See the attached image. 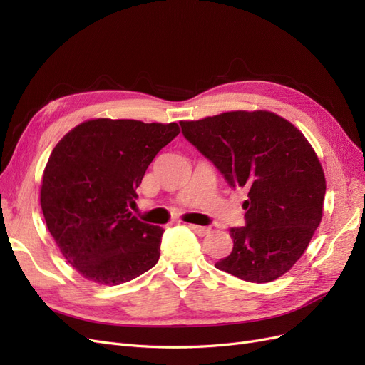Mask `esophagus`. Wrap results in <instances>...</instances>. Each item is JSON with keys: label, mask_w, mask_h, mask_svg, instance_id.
Returning a JSON list of instances; mask_svg holds the SVG:
<instances>
[{"label": "esophagus", "mask_w": 365, "mask_h": 365, "mask_svg": "<svg viewBox=\"0 0 365 365\" xmlns=\"http://www.w3.org/2000/svg\"><path fill=\"white\" fill-rule=\"evenodd\" d=\"M189 227L195 231V233H196L197 236H205V235H208V231H210V228H207V227L195 225V224H189Z\"/></svg>", "instance_id": "34e87169"}]
</instances>
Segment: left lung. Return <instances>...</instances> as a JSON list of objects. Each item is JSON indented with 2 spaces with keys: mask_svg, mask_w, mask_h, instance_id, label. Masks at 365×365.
<instances>
[{
  "mask_svg": "<svg viewBox=\"0 0 365 365\" xmlns=\"http://www.w3.org/2000/svg\"><path fill=\"white\" fill-rule=\"evenodd\" d=\"M184 137L248 200L233 251L215 267L268 283L303 256L323 217L326 178L314 148L291 121L264 109L180 121Z\"/></svg>",
  "mask_w": 365,
  "mask_h": 365,
  "instance_id": "8db88e82",
  "label": "left lung"
}]
</instances>
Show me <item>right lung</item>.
<instances>
[{
	"label": "right lung",
	"mask_w": 365,
	"mask_h": 365,
	"mask_svg": "<svg viewBox=\"0 0 365 365\" xmlns=\"http://www.w3.org/2000/svg\"><path fill=\"white\" fill-rule=\"evenodd\" d=\"M176 123L91 118L65 134L42 173L41 207L62 256L86 280L115 286L157 264L163 230L129 212Z\"/></svg>",
	"instance_id": "right-lung-1"
}]
</instances>
